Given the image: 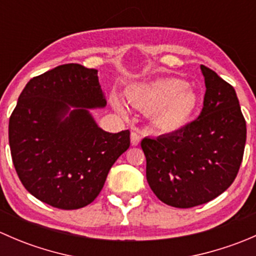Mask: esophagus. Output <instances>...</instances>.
Wrapping results in <instances>:
<instances>
[{
    "label": "esophagus",
    "instance_id": "esophagus-1",
    "mask_svg": "<svg viewBox=\"0 0 256 256\" xmlns=\"http://www.w3.org/2000/svg\"><path fill=\"white\" fill-rule=\"evenodd\" d=\"M131 144H132V146H138V144H140V141H141V136L138 135V132H135V131H134V132H131Z\"/></svg>",
    "mask_w": 256,
    "mask_h": 256
}]
</instances>
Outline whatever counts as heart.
<instances>
[{
	"label": "heart",
	"mask_w": 256,
	"mask_h": 256,
	"mask_svg": "<svg viewBox=\"0 0 256 256\" xmlns=\"http://www.w3.org/2000/svg\"><path fill=\"white\" fill-rule=\"evenodd\" d=\"M128 102L141 112L151 114L152 120L162 130L172 131L184 125L197 109L198 99L186 82L177 78H161L134 84L126 90ZM116 109L125 112L120 102Z\"/></svg>",
	"instance_id": "b5f03b06"
}]
</instances>
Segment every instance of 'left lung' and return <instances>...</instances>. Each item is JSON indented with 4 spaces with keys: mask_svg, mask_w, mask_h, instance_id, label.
Instances as JSON below:
<instances>
[{
    "mask_svg": "<svg viewBox=\"0 0 256 256\" xmlns=\"http://www.w3.org/2000/svg\"><path fill=\"white\" fill-rule=\"evenodd\" d=\"M200 70L206 94L200 116L174 132L141 141L152 192L176 208L204 204L228 190L246 141V122L234 88L206 66Z\"/></svg>",
    "mask_w": 256,
    "mask_h": 256,
    "instance_id": "8db88e82",
    "label": "left lung"
}]
</instances>
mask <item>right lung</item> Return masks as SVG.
<instances>
[{
    "label": "right lung",
    "mask_w": 256,
    "mask_h": 256,
    "mask_svg": "<svg viewBox=\"0 0 256 256\" xmlns=\"http://www.w3.org/2000/svg\"><path fill=\"white\" fill-rule=\"evenodd\" d=\"M105 105L98 70L80 64H63L27 82L10 118L8 141L30 194L66 210L99 196L112 166L130 147V131L106 132L89 114Z\"/></svg>",
    "instance_id": "1"
}]
</instances>
